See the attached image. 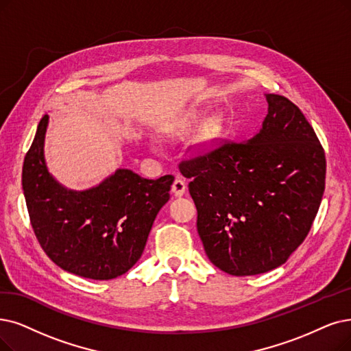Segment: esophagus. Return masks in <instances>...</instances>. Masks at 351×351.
I'll return each mask as SVG.
<instances>
[{
	"label": "esophagus",
	"mask_w": 351,
	"mask_h": 351,
	"mask_svg": "<svg viewBox=\"0 0 351 351\" xmlns=\"http://www.w3.org/2000/svg\"><path fill=\"white\" fill-rule=\"evenodd\" d=\"M186 189H187V186H186V181L183 178H176L174 180V183L171 186V191H173L176 197H181V195L186 193Z\"/></svg>",
	"instance_id": "34e87169"
}]
</instances>
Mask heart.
Here are the masks:
<instances>
[{"mask_svg":"<svg viewBox=\"0 0 351 351\" xmlns=\"http://www.w3.org/2000/svg\"><path fill=\"white\" fill-rule=\"evenodd\" d=\"M194 122H195V121H189V122L184 125V127H183V131H187V130H190V128L193 127V125H194Z\"/></svg>","mask_w":351,"mask_h":351,"instance_id":"b5f03b06","label":"heart"}]
</instances>
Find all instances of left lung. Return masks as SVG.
Here are the masks:
<instances>
[{"instance_id":"8db88e82","label":"left lung","mask_w":351,"mask_h":351,"mask_svg":"<svg viewBox=\"0 0 351 351\" xmlns=\"http://www.w3.org/2000/svg\"><path fill=\"white\" fill-rule=\"evenodd\" d=\"M262 130L180 162L191 178L197 232L215 266L234 276L287 262L310 232L326 189V154L301 112L268 93Z\"/></svg>"}]
</instances>
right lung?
<instances>
[{"label":"right lung","instance_id":"add662e5","mask_svg":"<svg viewBox=\"0 0 351 351\" xmlns=\"http://www.w3.org/2000/svg\"><path fill=\"white\" fill-rule=\"evenodd\" d=\"M41 118L23 164V190L30 223L46 255L62 269L106 281L141 258L152 223L170 199L174 176L143 178L131 170L85 191L67 190L47 171Z\"/></svg>","mask_w":351,"mask_h":351}]
</instances>
